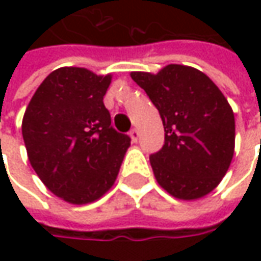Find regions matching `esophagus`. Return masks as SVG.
<instances>
[{
  "mask_svg": "<svg viewBox=\"0 0 261 261\" xmlns=\"http://www.w3.org/2000/svg\"><path fill=\"white\" fill-rule=\"evenodd\" d=\"M129 136H130L132 142H136L138 138H139V130H138V129H132V130L129 132Z\"/></svg>",
  "mask_w": 261,
  "mask_h": 261,
  "instance_id": "1",
  "label": "esophagus"
}]
</instances>
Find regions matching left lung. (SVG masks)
<instances>
[{"instance_id":"8db88e82","label":"left lung","mask_w":261,"mask_h":261,"mask_svg":"<svg viewBox=\"0 0 261 261\" xmlns=\"http://www.w3.org/2000/svg\"><path fill=\"white\" fill-rule=\"evenodd\" d=\"M132 80L154 103L166 132L149 161L156 183L180 200H197L218 187L231 166L236 119L216 84L193 66L170 65Z\"/></svg>"}]
</instances>
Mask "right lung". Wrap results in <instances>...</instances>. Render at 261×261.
Segmentation results:
<instances>
[{
	"label": "right lung",
	"mask_w": 261,
	"mask_h": 261,
	"mask_svg": "<svg viewBox=\"0 0 261 261\" xmlns=\"http://www.w3.org/2000/svg\"><path fill=\"white\" fill-rule=\"evenodd\" d=\"M112 74L62 66L43 80L21 123L29 161L42 183L71 205L98 200L115 185L129 136L110 126L103 97Z\"/></svg>",
	"instance_id": "1"
}]
</instances>
